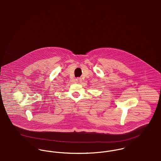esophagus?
I'll return each mask as SVG.
<instances>
[{"label":"esophagus","mask_w":161,"mask_h":161,"mask_svg":"<svg viewBox=\"0 0 161 161\" xmlns=\"http://www.w3.org/2000/svg\"><path fill=\"white\" fill-rule=\"evenodd\" d=\"M76 81L77 83H78V82H80V81H81V78H76Z\"/></svg>","instance_id":"obj_1"}]
</instances>
